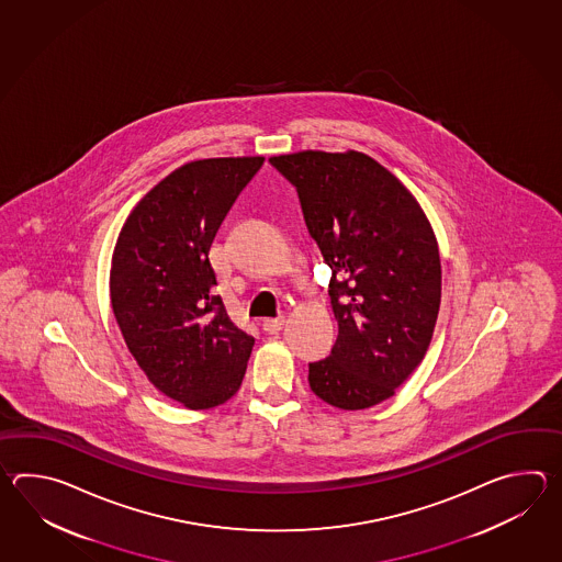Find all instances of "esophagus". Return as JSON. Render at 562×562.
Instances as JSON below:
<instances>
[{
  "mask_svg": "<svg viewBox=\"0 0 562 562\" xmlns=\"http://www.w3.org/2000/svg\"><path fill=\"white\" fill-rule=\"evenodd\" d=\"M283 325H285V317H269L263 322V329L267 334H279Z\"/></svg>",
  "mask_w": 562,
  "mask_h": 562,
  "instance_id": "obj_1",
  "label": "esophagus"
}]
</instances>
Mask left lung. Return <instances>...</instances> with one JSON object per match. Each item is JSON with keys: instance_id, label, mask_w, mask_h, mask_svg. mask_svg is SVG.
<instances>
[{"instance_id": "8db88e82", "label": "left lung", "mask_w": 562, "mask_h": 562, "mask_svg": "<svg viewBox=\"0 0 562 562\" xmlns=\"http://www.w3.org/2000/svg\"><path fill=\"white\" fill-rule=\"evenodd\" d=\"M297 189L310 235L331 269L337 341L310 363L323 402L366 409L395 394L430 346L442 297L438 243L418 201L363 153L269 158Z\"/></svg>"}]
</instances>
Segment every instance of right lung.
<instances>
[{"instance_id":"add662e5","label":"right lung","mask_w":562,"mask_h":562,"mask_svg":"<svg viewBox=\"0 0 562 562\" xmlns=\"http://www.w3.org/2000/svg\"><path fill=\"white\" fill-rule=\"evenodd\" d=\"M263 156L204 158L170 172L120 231L110 299L132 356L156 390L191 409L237 394L255 339L216 295L209 251Z\"/></svg>"}]
</instances>
